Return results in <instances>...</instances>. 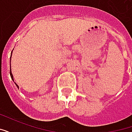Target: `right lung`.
Returning <instances> with one entry per match:
<instances>
[{"label": "right lung", "mask_w": 132, "mask_h": 132, "mask_svg": "<svg viewBox=\"0 0 132 132\" xmlns=\"http://www.w3.org/2000/svg\"><path fill=\"white\" fill-rule=\"evenodd\" d=\"M13 51H12V52H11V56H10V60H11V56H12V53H13ZM10 76H11V78H12V80L14 81L13 76V74H12V71H11V66H10ZM15 85H16V86H17V87H18V88H19V86L17 85V83H15Z\"/></svg>", "instance_id": "right-lung-1"}]
</instances>
